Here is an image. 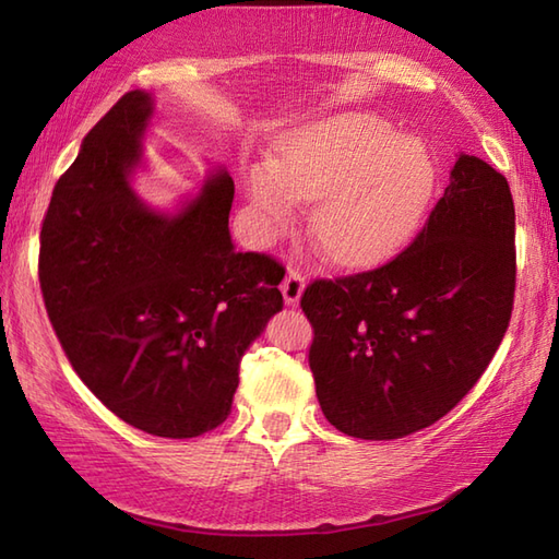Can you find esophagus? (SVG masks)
I'll list each match as a JSON object with an SVG mask.
<instances>
[{
    "instance_id": "34e87169",
    "label": "esophagus",
    "mask_w": 559,
    "mask_h": 559,
    "mask_svg": "<svg viewBox=\"0 0 559 559\" xmlns=\"http://www.w3.org/2000/svg\"><path fill=\"white\" fill-rule=\"evenodd\" d=\"M302 290H305V276L300 271L288 269L286 278H283V283H281V293H283V298H286V305H298Z\"/></svg>"
}]
</instances>
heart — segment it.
I'll list each match as a JSON object with an SVG mask.
<instances>
[{"label":"heart","instance_id":"obj_1","mask_svg":"<svg viewBox=\"0 0 559 559\" xmlns=\"http://www.w3.org/2000/svg\"><path fill=\"white\" fill-rule=\"evenodd\" d=\"M437 168L418 139L384 120L343 112L283 136L273 163L247 173L269 230H286L295 199H314L310 230L341 266H372L406 245L430 206Z\"/></svg>","mask_w":559,"mask_h":559}]
</instances>
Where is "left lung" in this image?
<instances>
[{
  "instance_id": "obj_1",
  "label": "left lung",
  "mask_w": 559,
  "mask_h": 559,
  "mask_svg": "<svg viewBox=\"0 0 559 559\" xmlns=\"http://www.w3.org/2000/svg\"><path fill=\"white\" fill-rule=\"evenodd\" d=\"M514 288L507 177L461 153L401 254L305 288L310 370L326 420L358 439H399L444 418L500 348Z\"/></svg>"
}]
</instances>
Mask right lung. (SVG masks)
Returning a JSON list of instances; mask_svg holds the SVG:
<instances>
[{"instance_id":"add662e5","label":"right lung","mask_w":559,"mask_h":559,"mask_svg":"<svg viewBox=\"0 0 559 559\" xmlns=\"http://www.w3.org/2000/svg\"><path fill=\"white\" fill-rule=\"evenodd\" d=\"M151 112L148 93L129 91L83 139L52 189L38 276L81 382L139 430L187 439L228 418L242 355L283 307L286 269L235 249L225 170L180 216L141 204L127 177Z\"/></svg>"}]
</instances>
